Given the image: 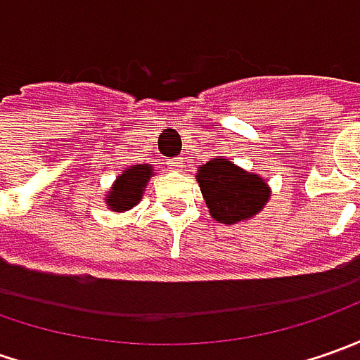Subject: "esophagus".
Returning <instances> with one entry per match:
<instances>
[{
  "instance_id": "1",
  "label": "esophagus",
  "mask_w": 360,
  "mask_h": 360,
  "mask_svg": "<svg viewBox=\"0 0 360 360\" xmlns=\"http://www.w3.org/2000/svg\"><path fill=\"white\" fill-rule=\"evenodd\" d=\"M168 164H170V168H172V170H178V168H180V164H182V160L174 158V160H170Z\"/></svg>"
}]
</instances>
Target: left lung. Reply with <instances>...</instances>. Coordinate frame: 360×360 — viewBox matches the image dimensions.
Listing matches in <instances>:
<instances>
[{"label":"left lung","mask_w":360,"mask_h":360,"mask_svg":"<svg viewBox=\"0 0 360 360\" xmlns=\"http://www.w3.org/2000/svg\"><path fill=\"white\" fill-rule=\"evenodd\" d=\"M196 180L212 218L224 224L255 216L269 200L266 182L256 174L244 172L226 158H214L204 164Z\"/></svg>","instance_id":"left-lung-1"}]
</instances>
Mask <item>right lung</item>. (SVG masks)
I'll return each mask as SVG.
<instances>
[{"label": "right lung", "instance_id": "1", "mask_svg": "<svg viewBox=\"0 0 360 360\" xmlns=\"http://www.w3.org/2000/svg\"><path fill=\"white\" fill-rule=\"evenodd\" d=\"M150 176H152V168L144 166V164L128 168L122 176H118L112 192L108 194L110 208L116 212H122V210H128L131 206H136L142 198V190L148 184Z\"/></svg>", "mask_w": 360, "mask_h": 360}]
</instances>
